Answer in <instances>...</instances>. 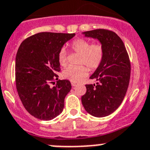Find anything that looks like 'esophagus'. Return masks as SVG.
Here are the masks:
<instances>
[{"label":"esophagus","mask_w":150,"mask_h":150,"mask_svg":"<svg viewBox=\"0 0 150 150\" xmlns=\"http://www.w3.org/2000/svg\"><path fill=\"white\" fill-rule=\"evenodd\" d=\"M77 85V83L75 82H72V86H75Z\"/></svg>","instance_id":"34e87169"}]
</instances>
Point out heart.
Instances as JSON below:
<instances>
[{"instance_id": "b5f03b06", "label": "heart", "mask_w": 150, "mask_h": 150, "mask_svg": "<svg viewBox=\"0 0 150 150\" xmlns=\"http://www.w3.org/2000/svg\"><path fill=\"white\" fill-rule=\"evenodd\" d=\"M72 51L80 53L78 64L81 65L70 66L64 69L62 75L72 82H78L88 75L89 68L92 70L100 66L104 58V48L99 42L92 43L85 38H76L70 43ZM60 65L65 67L67 64V51L61 48L58 54Z\"/></svg>"}]
</instances>
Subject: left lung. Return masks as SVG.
<instances>
[{
	"mask_svg": "<svg viewBox=\"0 0 150 150\" xmlns=\"http://www.w3.org/2000/svg\"><path fill=\"white\" fill-rule=\"evenodd\" d=\"M83 34L100 42L104 48V58L89 78L98 83L86 85L82 104L91 115L105 117L118 108L127 93L131 71L129 58L124 42L112 31L98 29Z\"/></svg>",
	"mask_w": 150,
	"mask_h": 150,
	"instance_id": "8db88e82",
	"label": "left lung"
}]
</instances>
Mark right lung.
<instances>
[{
    "mask_svg": "<svg viewBox=\"0 0 150 150\" xmlns=\"http://www.w3.org/2000/svg\"><path fill=\"white\" fill-rule=\"evenodd\" d=\"M75 33H40L25 39L15 58V83L18 96L26 111L38 119L50 121L61 114L64 99L70 92L68 80L58 79V54Z\"/></svg>",
    "mask_w": 150,
    "mask_h": 150,
    "instance_id": "add662e5",
    "label": "right lung"
}]
</instances>
